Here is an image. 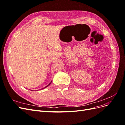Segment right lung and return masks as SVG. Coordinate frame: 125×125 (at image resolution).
Segmentation results:
<instances>
[{"instance_id":"right-lung-1","label":"right lung","mask_w":125,"mask_h":125,"mask_svg":"<svg viewBox=\"0 0 125 125\" xmlns=\"http://www.w3.org/2000/svg\"><path fill=\"white\" fill-rule=\"evenodd\" d=\"M51 82H52V81L51 82V83H49V84H48V85H47L46 86H45V88H43V89H44V88H46V87H47V86H48L49 85H50V84L51 83Z\"/></svg>"}]
</instances>
